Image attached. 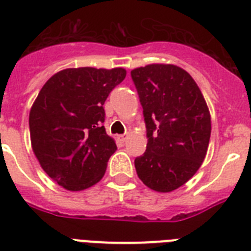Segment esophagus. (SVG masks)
<instances>
[{
  "instance_id": "esophagus-1",
  "label": "esophagus",
  "mask_w": 251,
  "mask_h": 251,
  "mask_svg": "<svg viewBox=\"0 0 251 251\" xmlns=\"http://www.w3.org/2000/svg\"><path fill=\"white\" fill-rule=\"evenodd\" d=\"M117 140L121 143H125L126 140V135H117Z\"/></svg>"
}]
</instances>
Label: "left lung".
Here are the masks:
<instances>
[{
	"label": "left lung",
	"instance_id": "8db88e82",
	"mask_svg": "<svg viewBox=\"0 0 251 251\" xmlns=\"http://www.w3.org/2000/svg\"><path fill=\"white\" fill-rule=\"evenodd\" d=\"M143 106L148 144L135 158L138 177L171 193L197 174L207 154L210 113L199 86L184 69L151 64L131 71Z\"/></svg>",
	"mask_w": 251,
	"mask_h": 251
}]
</instances>
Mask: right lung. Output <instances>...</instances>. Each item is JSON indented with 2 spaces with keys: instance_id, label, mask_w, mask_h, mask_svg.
Masks as SVG:
<instances>
[{
  "instance_id": "obj_1",
  "label": "right lung",
  "mask_w": 251,
  "mask_h": 251,
  "mask_svg": "<svg viewBox=\"0 0 251 251\" xmlns=\"http://www.w3.org/2000/svg\"><path fill=\"white\" fill-rule=\"evenodd\" d=\"M126 70L77 67L47 80L29 113L31 148L44 172L70 191L85 190L104 176L117 149L103 126V104Z\"/></svg>"
}]
</instances>
